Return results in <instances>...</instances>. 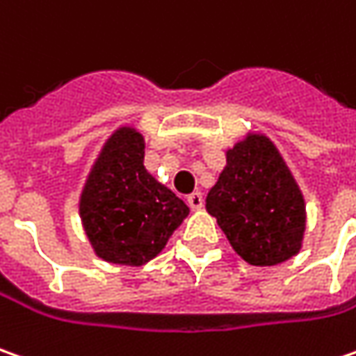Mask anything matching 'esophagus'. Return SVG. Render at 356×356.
<instances>
[{"label":"esophagus","instance_id":"obj_1","mask_svg":"<svg viewBox=\"0 0 356 356\" xmlns=\"http://www.w3.org/2000/svg\"><path fill=\"white\" fill-rule=\"evenodd\" d=\"M187 202H189V207L193 211H199L202 207V193H199V191L191 193L189 197H187Z\"/></svg>","mask_w":356,"mask_h":356}]
</instances>
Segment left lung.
<instances>
[{
    "mask_svg": "<svg viewBox=\"0 0 356 356\" xmlns=\"http://www.w3.org/2000/svg\"><path fill=\"white\" fill-rule=\"evenodd\" d=\"M207 211L252 266H274L300 252L305 202L266 136L254 134L228 149L227 167L207 195Z\"/></svg>",
    "mask_w": 356,
    "mask_h": 356,
    "instance_id": "obj_1",
    "label": "left lung"
}]
</instances>
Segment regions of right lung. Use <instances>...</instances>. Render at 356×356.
Wrapping results in <instances>:
<instances>
[{
  "label": "right lung",
  "mask_w": 356,
  "mask_h": 356,
  "mask_svg": "<svg viewBox=\"0 0 356 356\" xmlns=\"http://www.w3.org/2000/svg\"><path fill=\"white\" fill-rule=\"evenodd\" d=\"M189 207L143 167V138L120 128L106 141L80 197L82 225L96 254L141 266L163 250Z\"/></svg>",
  "instance_id": "obj_1"
}]
</instances>
